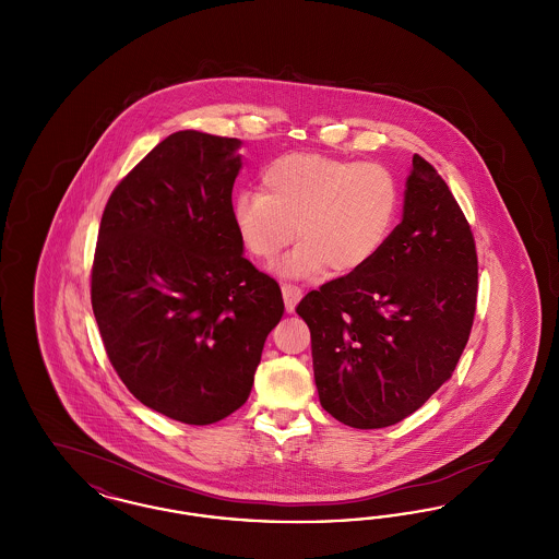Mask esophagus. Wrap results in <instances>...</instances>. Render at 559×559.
<instances>
[{
	"label": "esophagus",
	"mask_w": 559,
	"mask_h": 559,
	"mask_svg": "<svg viewBox=\"0 0 559 559\" xmlns=\"http://www.w3.org/2000/svg\"><path fill=\"white\" fill-rule=\"evenodd\" d=\"M281 292H283V299H285V308H287V312H293V310H295V306H297V301L301 299L304 292H301L297 285H292V283H285V285L281 287Z\"/></svg>",
	"instance_id": "esophagus-1"
}]
</instances>
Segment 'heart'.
<instances>
[{
  "label": "heart",
  "mask_w": 559,
  "mask_h": 559,
  "mask_svg": "<svg viewBox=\"0 0 559 559\" xmlns=\"http://www.w3.org/2000/svg\"><path fill=\"white\" fill-rule=\"evenodd\" d=\"M262 192L239 190L230 215L240 245L262 262L293 239L278 272L312 278L326 267L352 274L369 266L390 239L400 212L394 171L372 160L287 153L262 169ZM298 228H294V224Z\"/></svg>",
  "instance_id": "b5f03b06"
}]
</instances>
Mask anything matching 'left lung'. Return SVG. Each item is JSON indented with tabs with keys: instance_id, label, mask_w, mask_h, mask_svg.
Returning a JSON list of instances; mask_svg holds the SVG:
<instances>
[{
	"instance_id": "8db88e82",
	"label": "left lung",
	"mask_w": 559,
	"mask_h": 559,
	"mask_svg": "<svg viewBox=\"0 0 559 559\" xmlns=\"http://www.w3.org/2000/svg\"><path fill=\"white\" fill-rule=\"evenodd\" d=\"M478 255L438 171L413 157L402 222L371 264L295 308L312 337L322 408L356 429L394 426L451 377L474 324Z\"/></svg>"
}]
</instances>
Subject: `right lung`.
<instances>
[{
	"instance_id": "1",
	"label": "right lung",
	"mask_w": 559,
	"mask_h": 559,
	"mask_svg": "<svg viewBox=\"0 0 559 559\" xmlns=\"http://www.w3.org/2000/svg\"><path fill=\"white\" fill-rule=\"evenodd\" d=\"M240 140L185 130L119 182L103 213L92 308L135 399L188 426L240 408L285 312L233 226Z\"/></svg>"
}]
</instances>
